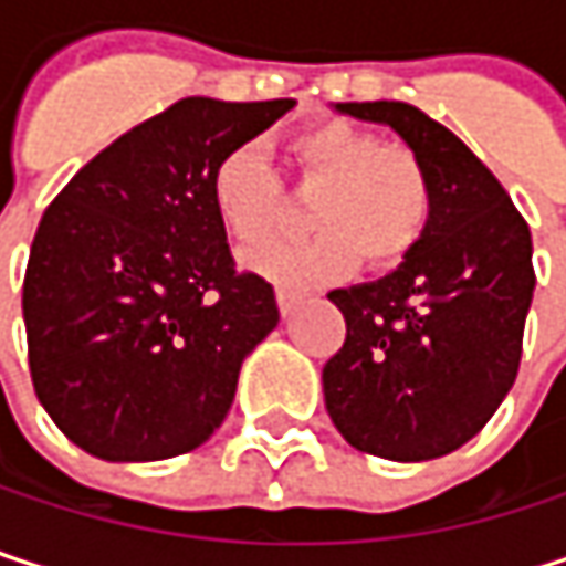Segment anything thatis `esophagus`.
<instances>
[{"label": "esophagus", "mask_w": 566, "mask_h": 566, "mask_svg": "<svg viewBox=\"0 0 566 566\" xmlns=\"http://www.w3.org/2000/svg\"><path fill=\"white\" fill-rule=\"evenodd\" d=\"M297 301H301V294H294V291H287V287H279V311H282V317H291V314H294Z\"/></svg>", "instance_id": "1"}]
</instances>
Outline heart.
<instances>
[{"instance_id":"obj_1","label":"heart","mask_w":566,"mask_h":566,"mask_svg":"<svg viewBox=\"0 0 566 566\" xmlns=\"http://www.w3.org/2000/svg\"><path fill=\"white\" fill-rule=\"evenodd\" d=\"M301 192L317 189L307 226L311 239L275 245L252 259L265 279L291 287L331 284L357 269L387 272L402 265L432 222V176L402 144H384L374 130L347 120H317L284 144ZM209 206L232 245L252 252L284 229L287 199L269 160L242 144L209 170Z\"/></svg>"}]
</instances>
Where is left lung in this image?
<instances>
[{"instance_id": "8db88e82", "label": "left lung", "mask_w": 566, "mask_h": 566, "mask_svg": "<svg viewBox=\"0 0 566 566\" xmlns=\"http://www.w3.org/2000/svg\"><path fill=\"white\" fill-rule=\"evenodd\" d=\"M337 111L394 127L422 157L436 206L396 272L327 294L347 337L324 364V402L360 452L439 459L482 432L517 377L534 294L531 229L495 172L419 107L364 101Z\"/></svg>"}]
</instances>
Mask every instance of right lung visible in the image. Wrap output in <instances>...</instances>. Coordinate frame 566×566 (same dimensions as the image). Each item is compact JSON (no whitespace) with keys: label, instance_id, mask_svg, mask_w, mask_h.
<instances>
[{"label":"right lung","instance_id":"add662e5","mask_svg":"<svg viewBox=\"0 0 566 566\" xmlns=\"http://www.w3.org/2000/svg\"><path fill=\"white\" fill-rule=\"evenodd\" d=\"M291 107L182 97L104 147L45 209L22 284L29 370L84 452L157 462L222 426L279 304L262 275L235 269L209 170Z\"/></svg>","mask_w":566,"mask_h":566}]
</instances>
